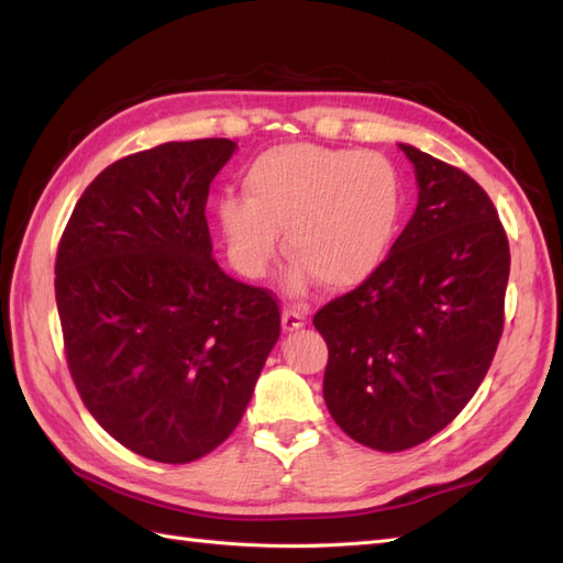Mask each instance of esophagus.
I'll list each match as a JSON object with an SVG mask.
<instances>
[{
	"mask_svg": "<svg viewBox=\"0 0 563 563\" xmlns=\"http://www.w3.org/2000/svg\"><path fill=\"white\" fill-rule=\"evenodd\" d=\"M305 324H307V317H305L302 309L290 307V309H285V312H283V329L285 331H297V329H302Z\"/></svg>",
	"mask_w": 563,
	"mask_h": 563,
	"instance_id": "esophagus-1",
	"label": "esophagus"
}]
</instances>
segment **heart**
<instances>
[{
	"mask_svg": "<svg viewBox=\"0 0 563 563\" xmlns=\"http://www.w3.org/2000/svg\"><path fill=\"white\" fill-rule=\"evenodd\" d=\"M246 196L218 200V222L236 268L261 278L280 249L295 256L292 290L314 278L349 290L373 275L399 230L404 181L385 154L295 142L249 164Z\"/></svg>",
	"mask_w": 563,
	"mask_h": 563,
	"instance_id": "1",
	"label": "heart"
}]
</instances>
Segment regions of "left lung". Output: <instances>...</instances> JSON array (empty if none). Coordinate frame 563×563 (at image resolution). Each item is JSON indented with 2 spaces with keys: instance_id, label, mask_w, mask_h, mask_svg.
Here are the masks:
<instances>
[{
  "instance_id": "8db88e82",
  "label": "left lung",
  "mask_w": 563,
  "mask_h": 563,
  "mask_svg": "<svg viewBox=\"0 0 563 563\" xmlns=\"http://www.w3.org/2000/svg\"><path fill=\"white\" fill-rule=\"evenodd\" d=\"M418 206L389 256L314 314L324 401L355 442L401 452L440 433L479 389L504 333L510 249L470 174L411 145Z\"/></svg>"
}]
</instances>
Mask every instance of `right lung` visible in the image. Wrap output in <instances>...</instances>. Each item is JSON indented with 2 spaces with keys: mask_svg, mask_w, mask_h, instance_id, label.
I'll return each mask as SVG.
<instances>
[{
  "mask_svg": "<svg viewBox=\"0 0 563 563\" xmlns=\"http://www.w3.org/2000/svg\"><path fill=\"white\" fill-rule=\"evenodd\" d=\"M234 150L208 137L113 162L57 244L69 375L106 433L154 462L222 445L280 336L275 295L212 258L206 202Z\"/></svg>",
  "mask_w": 563,
  "mask_h": 563,
  "instance_id": "obj_1",
  "label": "right lung"
}]
</instances>
